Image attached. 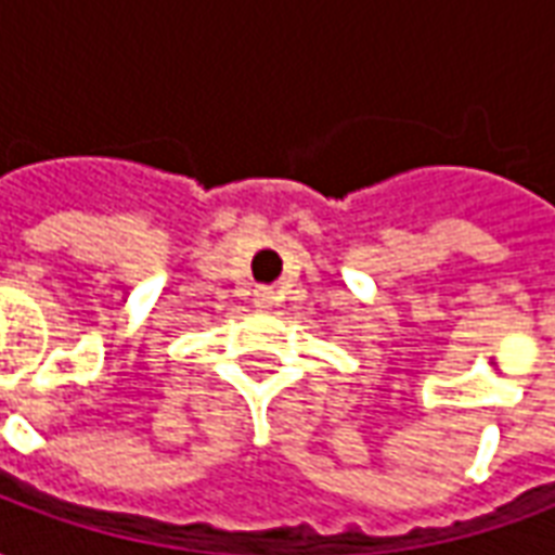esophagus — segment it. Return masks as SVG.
<instances>
[{
  "label": "esophagus",
  "mask_w": 555,
  "mask_h": 555,
  "mask_svg": "<svg viewBox=\"0 0 555 555\" xmlns=\"http://www.w3.org/2000/svg\"><path fill=\"white\" fill-rule=\"evenodd\" d=\"M273 300H276V291L273 288L255 291V306H258V309H270V306H273Z\"/></svg>",
  "instance_id": "1"
}]
</instances>
